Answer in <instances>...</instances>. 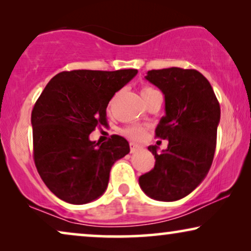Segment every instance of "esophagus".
<instances>
[{"label":"esophagus","mask_w":251,"mask_h":251,"mask_svg":"<svg viewBox=\"0 0 251 251\" xmlns=\"http://www.w3.org/2000/svg\"><path fill=\"white\" fill-rule=\"evenodd\" d=\"M140 149H142V146L138 145V144L130 143V152H131V153H135V152H137V151L140 150Z\"/></svg>","instance_id":"1"}]
</instances>
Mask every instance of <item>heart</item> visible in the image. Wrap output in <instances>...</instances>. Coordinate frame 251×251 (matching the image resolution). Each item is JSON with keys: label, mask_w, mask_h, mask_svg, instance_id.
Wrapping results in <instances>:
<instances>
[{"label": "heart", "mask_w": 251, "mask_h": 251, "mask_svg": "<svg viewBox=\"0 0 251 251\" xmlns=\"http://www.w3.org/2000/svg\"><path fill=\"white\" fill-rule=\"evenodd\" d=\"M155 91L156 90H154V89L151 87H144L142 89V96L143 97H147V96L153 94V92ZM123 133H125L126 137H129L130 139L142 140L144 137H145L146 129L139 126H129V128H126L125 131H123Z\"/></svg>", "instance_id": "obj_1"}]
</instances>
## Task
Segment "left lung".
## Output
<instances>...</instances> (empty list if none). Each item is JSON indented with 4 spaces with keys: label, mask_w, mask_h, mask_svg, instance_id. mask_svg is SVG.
Wrapping results in <instances>:
<instances>
[{
    "label": "left lung",
    "mask_w": 251,
    "mask_h": 251,
    "mask_svg": "<svg viewBox=\"0 0 251 251\" xmlns=\"http://www.w3.org/2000/svg\"><path fill=\"white\" fill-rule=\"evenodd\" d=\"M147 81L164 95L166 115L155 136L168 139L155 166L139 177L144 193L157 201H177L193 192L210 169L217 140L221 107L210 83L200 72L179 67L147 72Z\"/></svg>",
    "instance_id": "obj_1"
}]
</instances>
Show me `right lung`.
Returning <instances> with one entry per match:
<instances>
[{
  "label": "right lung",
  "instance_id": "1",
  "mask_svg": "<svg viewBox=\"0 0 251 251\" xmlns=\"http://www.w3.org/2000/svg\"><path fill=\"white\" fill-rule=\"evenodd\" d=\"M137 70L61 72L51 78L32 111L34 162L47 187L60 200L84 204L106 191L114 162L130 152L113 135L96 143L89 135L107 126L106 108Z\"/></svg>",
  "mask_w": 251,
  "mask_h": 251
}]
</instances>
